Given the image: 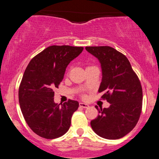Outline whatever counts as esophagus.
Segmentation results:
<instances>
[{"label": "esophagus", "mask_w": 159, "mask_h": 159, "mask_svg": "<svg viewBox=\"0 0 159 159\" xmlns=\"http://www.w3.org/2000/svg\"><path fill=\"white\" fill-rule=\"evenodd\" d=\"M79 105H80V107H81V108H89V105H88V104L83 103V102H80Z\"/></svg>", "instance_id": "esophagus-1"}]
</instances>
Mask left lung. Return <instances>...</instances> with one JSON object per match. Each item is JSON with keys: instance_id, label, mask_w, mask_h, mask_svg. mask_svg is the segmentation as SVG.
Segmentation results:
<instances>
[{"instance_id": "obj_1", "label": "left lung", "mask_w": 159, "mask_h": 159, "mask_svg": "<svg viewBox=\"0 0 159 159\" xmlns=\"http://www.w3.org/2000/svg\"><path fill=\"white\" fill-rule=\"evenodd\" d=\"M101 64L102 78L98 92L110 103L99 109L91 121L93 131L106 139H118L129 134L136 125L142 112V89L139 78L123 54L109 46L86 47Z\"/></svg>"}]
</instances>
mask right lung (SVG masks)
<instances>
[{"mask_svg":"<svg viewBox=\"0 0 159 159\" xmlns=\"http://www.w3.org/2000/svg\"><path fill=\"white\" fill-rule=\"evenodd\" d=\"M82 47L53 45L28 64L18 91L20 110L30 129L41 137L54 139L65 134L70 126L77 101L57 105L54 89L62 81L67 66L83 51Z\"/></svg>","mask_w":159,"mask_h":159,"instance_id":"obj_1","label":"right lung"}]
</instances>
